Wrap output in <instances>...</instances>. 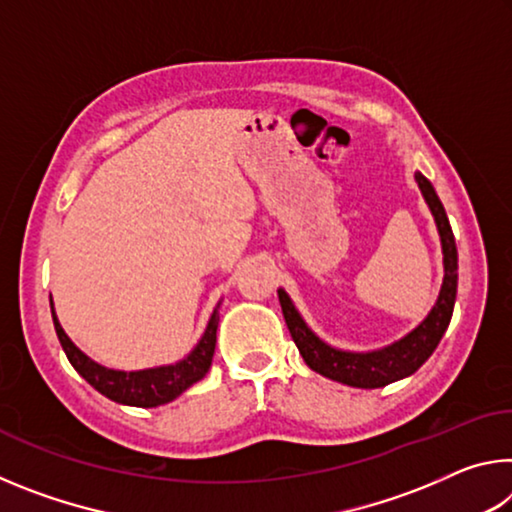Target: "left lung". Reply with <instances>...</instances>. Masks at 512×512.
<instances>
[{"label":"left lung","instance_id":"8db88e82","mask_svg":"<svg viewBox=\"0 0 512 512\" xmlns=\"http://www.w3.org/2000/svg\"><path fill=\"white\" fill-rule=\"evenodd\" d=\"M418 187L424 196V201L431 207L433 219H436L440 241H443V255H445V280L443 289L436 307L431 314L422 320V323L413 329L409 336L402 341L388 345L384 350L375 352H343L329 348L318 336L305 325V320L293 307L287 293L277 289V298H280L282 314L287 320V327L291 332V339L296 341L298 350L311 370L320 372L323 377H329L341 384H348L354 388H381L386 384H393L397 379H404L413 375L424 361H427L433 350L438 348L440 339H443L445 329L452 320L454 302H456V284H458V253L452 225L445 214V207L440 203L436 189L422 173H415Z\"/></svg>","mask_w":512,"mask_h":512}]
</instances>
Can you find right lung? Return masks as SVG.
I'll use <instances>...</instances> for the list:
<instances>
[{
  "mask_svg": "<svg viewBox=\"0 0 512 512\" xmlns=\"http://www.w3.org/2000/svg\"><path fill=\"white\" fill-rule=\"evenodd\" d=\"M51 316H54L58 341L63 345L69 363H72L74 370L79 372L90 386L97 388L101 395H106L112 402L142 406V409L167 404L171 400H176V397L183 391H187L189 386L196 384L198 379H203L212 366L216 327H219V314H216V311L210 318V325H207L201 343L196 345L194 352L189 354L187 359L173 363V366H162V368H151V370H140V372L108 370L99 366V363H94L67 339V334L63 332V327H60L54 309H51Z\"/></svg>",
  "mask_w": 512,
  "mask_h": 512,
  "instance_id": "right-lung-1",
  "label": "right lung"
}]
</instances>
